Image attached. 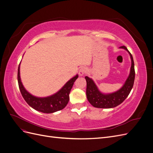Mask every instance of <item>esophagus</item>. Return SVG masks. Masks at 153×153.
<instances>
[{"label":"esophagus","instance_id":"34e87169","mask_svg":"<svg viewBox=\"0 0 153 153\" xmlns=\"http://www.w3.org/2000/svg\"><path fill=\"white\" fill-rule=\"evenodd\" d=\"M86 73H87V68H86L83 67V68H82L80 69V70H79V75H80V76L84 75V74H85Z\"/></svg>","mask_w":153,"mask_h":153}]
</instances>
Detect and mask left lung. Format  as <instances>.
<instances>
[{"instance_id": "left-lung-1", "label": "left lung", "mask_w": 153, "mask_h": 153, "mask_svg": "<svg viewBox=\"0 0 153 153\" xmlns=\"http://www.w3.org/2000/svg\"><path fill=\"white\" fill-rule=\"evenodd\" d=\"M120 48L127 50L130 55L131 59V66L130 73L124 85L121 89L117 92L109 94H103L99 91L93 80L88 76L85 78L87 82L86 95L89 103L96 108H114L122 103L125 100L132 89L134 81H135V71L134 67V61L132 55L125 46H122Z\"/></svg>"}]
</instances>
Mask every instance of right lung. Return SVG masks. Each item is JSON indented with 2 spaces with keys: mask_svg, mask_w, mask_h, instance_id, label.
<instances>
[{
  "mask_svg": "<svg viewBox=\"0 0 153 153\" xmlns=\"http://www.w3.org/2000/svg\"><path fill=\"white\" fill-rule=\"evenodd\" d=\"M78 77L74 76L64 85L56 94L47 98H37L27 92L23 86L20 76V64L18 69V82L23 98L32 108L43 113H53L63 109L67 105L69 100V92L74 82Z\"/></svg>",
  "mask_w": 153,
  "mask_h": 153,
  "instance_id": "add662e5",
  "label": "right lung"
}]
</instances>
